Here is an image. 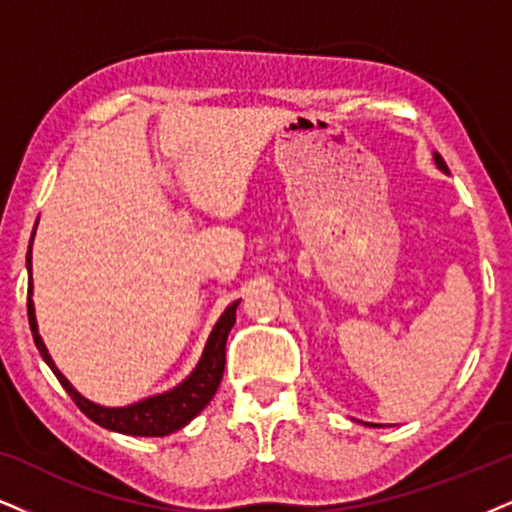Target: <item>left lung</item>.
<instances>
[{"label":"left lung","mask_w":512,"mask_h":512,"mask_svg":"<svg viewBox=\"0 0 512 512\" xmlns=\"http://www.w3.org/2000/svg\"><path fill=\"white\" fill-rule=\"evenodd\" d=\"M434 163H437V168H439V170H444V173H446V175H449V166H446V163H444V159H441V156H439V154H434Z\"/></svg>","instance_id":"8db88e82"}]
</instances>
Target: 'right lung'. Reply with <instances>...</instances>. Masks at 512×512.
<instances>
[{
	"mask_svg": "<svg viewBox=\"0 0 512 512\" xmlns=\"http://www.w3.org/2000/svg\"><path fill=\"white\" fill-rule=\"evenodd\" d=\"M30 249H33V239H30L28 258H25V261H28V273H30V261H33ZM30 296H33V275H30V282H28V320H30V330H33L37 351L42 353L44 363L52 368L56 380H59L61 387L68 391V396L75 401V406H78L92 422L106 427V430L132 434V437H166V434L182 430L189 420L197 418L220 387V380H223V370H225V342H227V334L232 330V325H235V311L239 301L227 306L225 313L220 315L216 327H213L211 337H208L206 349L201 353L199 365L192 370V375H189L185 382H180L178 387L166 391V394L149 396V399L132 403V406L106 408L78 394V391L73 389V384L61 375L59 368H56L52 356H49L47 346L42 342L40 332H37L35 306Z\"/></svg>",
	"mask_w": 512,
	"mask_h": 512,
	"instance_id": "1",
	"label": "right lung"
}]
</instances>
